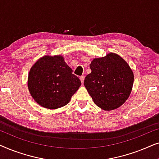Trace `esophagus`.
<instances>
[{
    "label": "esophagus",
    "instance_id": "1",
    "mask_svg": "<svg viewBox=\"0 0 159 159\" xmlns=\"http://www.w3.org/2000/svg\"><path fill=\"white\" fill-rule=\"evenodd\" d=\"M80 81H81V82L82 84H83V82H84V76H81V77H80Z\"/></svg>",
    "mask_w": 159,
    "mask_h": 159
}]
</instances>
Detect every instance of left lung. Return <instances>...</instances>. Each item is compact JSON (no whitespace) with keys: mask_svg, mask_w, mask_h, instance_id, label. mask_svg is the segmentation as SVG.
Masks as SVG:
<instances>
[{"mask_svg":"<svg viewBox=\"0 0 159 159\" xmlns=\"http://www.w3.org/2000/svg\"><path fill=\"white\" fill-rule=\"evenodd\" d=\"M91 73L84 84L94 103L102 109L110 111L127 101L134 82L133 72L127 63L115 53L95 58L90 64Z\"/></svg>","mask_w":159,"mask_h":159,"instance_id":"left-lung-1","label":"left lung"}]
</instances>
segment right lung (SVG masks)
Here are the masks:
<instances>
[{"mask_svg":"<svg viewBox=\"0 0 159 159\" xmlns=\"http://www.w3.org/2000/svg\"><path fill=\"white\" fill-rule=\"evenodd\" d=\"M81 82L61 56H44L33 65L28 77V88L34 101L54 109L69 103Z\"/></svg>","mask_w":159,"mask_h":159,"instance_id":"obj_1","label":"right lung"}]
</instances>
